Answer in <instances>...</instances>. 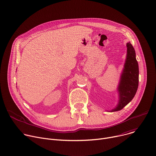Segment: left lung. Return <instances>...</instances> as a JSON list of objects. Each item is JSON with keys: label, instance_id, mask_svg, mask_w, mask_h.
Here are the masks:
<instances>
[{"label": "left lung", "instance_id": "8db88e82", "mask_svg": "<svg viewBox=\"0 0 156 156\" xmlns=\"http://www.w3.org/2000/svg\"><path fill=\"white\" fill-rule=\"evenodd\" d=\"M127 54L124 69L117 90L119 94V104L110 112L122 110L135 97L139 83V68L135 51L130 42L126 44Z\"/></svg>", "mask_w": 156, "mask_h": 156}]
</instances>
